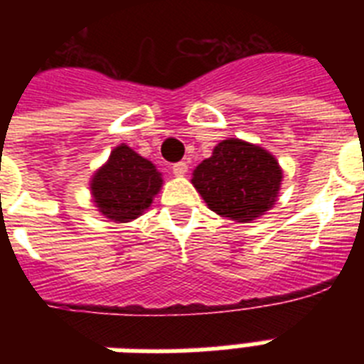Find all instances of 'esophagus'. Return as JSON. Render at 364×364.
<instances>
[{
	"mask_svg": "<svg viewBox=\"0 0 364 364\" xmlns=\"http://www.w3.org/2000/svg\"><path fill=\"white\" fill-rule=\"evenodd\" d=\"M187 170H188L187 162H176V164L171 166V171H173V173L179 177L185 176V173H187Z\"/></svg>",
	"mask_w": 364,
	"mask_h": 364,
	"instance_id": "1",
	"label": "esophagus"
}]
</instances>
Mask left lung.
Segmentation results:
<instances>
[{
    "label": "left lung",
    "mask_w": 364,
    "mask_h": 364,
    "mask_svg": "<svg viewBox=\"0 0 364 364\" xmlns=\"http://www.w3.org/2000/svg\"><path fill=\"white\" fill-rule=\"evenodd\" d=\"M193 185L211 211L247 223L274 205L282 185V170L264 149L230 137L198 164Z\"/></svg>",
    "instance_id": "left-lung-1"
}]
</instances>
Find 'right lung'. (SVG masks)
Listing matches in <instances>:
<instances>
[{
	"label": "right lung",
	"mask_w": 364,
	"mask_h": 364,
	"mask_svg": "<svg viewBox=\"0 0 364 364\" xmlns=\"http://www.w3.org/2000/svg\"><path fill=\"white\" fill-rule=\"evenodd\" d=\"M160 185L162 177L147 159L119 145L107 164L96 171L90 188L94 202L107 219L126 223L147 210Z\"/></svg>",
	"instance_id": "obj_1"
}]
</instances>
